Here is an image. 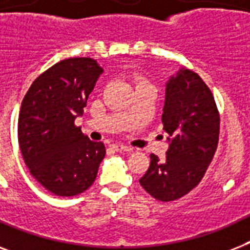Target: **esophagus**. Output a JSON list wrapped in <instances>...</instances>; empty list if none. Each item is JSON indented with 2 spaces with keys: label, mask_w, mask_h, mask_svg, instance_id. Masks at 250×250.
<instances>
[{
  "label": "esophagus",
  "mask_w": 250,
  "mask_h": 250,
  "mask_svg": "<svg viewBox=\"0 0 250 250\" xmlns=\"http://www.w3.org/2000/svg\"><path fill=\"white\" fill-rule=\"evenodd\" d=\"M113 148L114 150H117V152H132L133 150L131 146H127V145L123 144H114Z\"/></svg>",
  "instance_id": "1"
}]
</instances>
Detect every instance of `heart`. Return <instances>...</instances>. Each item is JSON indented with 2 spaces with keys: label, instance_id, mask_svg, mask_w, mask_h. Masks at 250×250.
<instances>
[{
  "label": "heart",
  "instance_id": "obj_1",
  "mask_svg": "<svg viewBox=\"0 0 250 250\" xmlns=\"http://www.w3.org/2000/svg\"><path fill=\"white\" fill-rule=\"evenodd\" d=\"M141 83H146V82H145V80H140V83L139 84H141Z\"/></svg>",
  "mask_w": 250,
  "mask_h": 250
}]
</instances>
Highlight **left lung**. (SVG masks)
<instances>
[{"mask_svg":"<svg viewBox=\"0 0 250 250\" xmlns=\"http://www.w3.org/2000/svg\"><path fill=\"white\" fill-rule=\"evenodd\" d=\"M162 125L168 143L166 158L150 154V166L139 182L152 197L167 202L201 182L218 146L217 105L196 72L183 67L168 78Z\"/></svg>","mask_w":250,"mask_h":250,"instance_id":"8db88e82","label":"left lung"}]
</instances>
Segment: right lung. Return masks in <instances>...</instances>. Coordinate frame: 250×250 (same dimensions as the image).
<instances>
[{
  "label": "right lung",
  "mask_w": 250,
  "mask_h": 250,
  "mask_svg": "<svg viewBox=\"0 0 250 250\" xmlns=\"http://www.w3.org/2000/svg\"><path fill=\"white\" fill-rule=\"evenodd\" d=\"M104 68L92 58H68L29 86L18 119L19 148L32 176L56 196L83 193L97 176L105 145L85 136L74 122Z\"/></svg>",
  "instance_id": "1"
}]
</instances>
